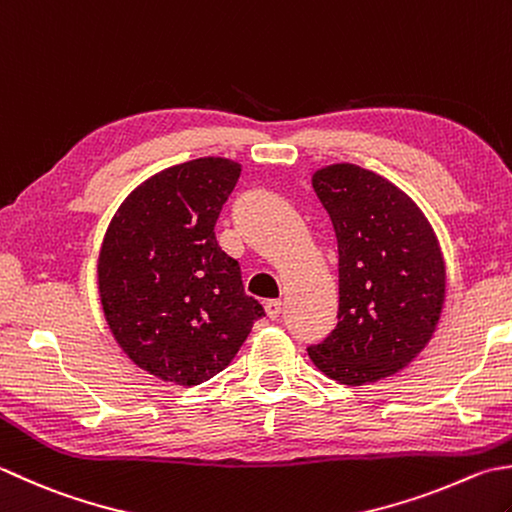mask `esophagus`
Segmentation results:
<instances>
[{"instance_id": "34e87169", "label": "esophagus", "mask_w": 512, "mask_h": 512, "mask_svg": "<svg viewBox=\"0 0 512 512\" xmlns=\"http://www.w3.org/2000/svg\"><path fill=\"white\" fill-rule=\"evenodd\" d=\"M264 308H266V315L270 319H277L279 315H282V302H279V299H268Z\"/></svg>"}]
</instances>
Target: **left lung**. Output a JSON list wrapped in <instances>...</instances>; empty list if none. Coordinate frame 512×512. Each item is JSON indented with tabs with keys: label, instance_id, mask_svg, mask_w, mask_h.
Segmentation results:
<instances>
[{
	"label": "left lung",
	"instance_id": "1",
	"mask_svg": "<svg viewBox=\"0 0 512 512\" xmlns=\"http://www.w3.org/2000/svg\"><path fill=\"white\" fill-rule=\"evenodd\" d=\"M339 253L337 326L308 348L324 375L362 386L395 375L422 353L446 297L433 226L404 190L355 164L313 175Z\"/></svg>",
	"mask_w": 512,
	"mask_h": 512
}]
</instances>
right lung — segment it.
Returning <instances> with one entry per match:
<instances>
[{
	"label": "right lung",
	"mask_w": 512,
	"mask_h": 512,
	"mask_svg": "<svg viewBox=\"0 0 512 512\" xmlns=\"http://www.w3.org/2000/svg\"><path fill=\"white\" fill-rule=\"evenodd\" d=\"M242 166L199 157L130 193L97 262L99 299L119 348L162 382L197 386L224 370L264 317L215 224Z\"/></svg>",
	"instance_id": "obj_1"
}]
</instances>
